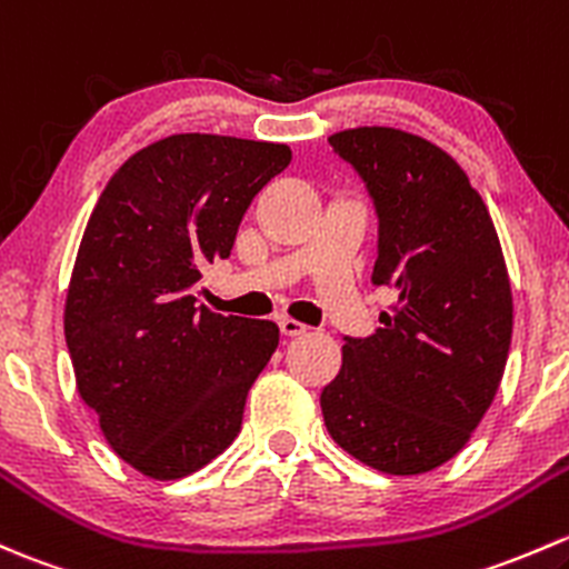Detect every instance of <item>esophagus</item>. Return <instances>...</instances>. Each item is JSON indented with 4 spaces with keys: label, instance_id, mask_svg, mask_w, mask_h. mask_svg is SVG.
Returning <instances> with one entry per match:
<instances>
[{
    "label": "esophagus",
    "instance_id": "1",
    "mask_svg": "<svg viewBox=\"0 0 569 569\" xmlns=\"http://www.w3.org/2000/svg\"><path fill=\"white\" fill-rule=\"evenodd\" d=\"M278 327H280V332L286 335V338H297V335L308 332V327H305L302 321H295V319H280Z\"/></svg>",
    "mask_w": 569,
    "mask_h": 569
}]
</instances>
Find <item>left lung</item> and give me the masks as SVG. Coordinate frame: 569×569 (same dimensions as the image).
<instances>
[{
	"instance_id": "8db88e82",
	"label": "left lung",
	"mask_w": 569,
	"mask_h": 569,
	"mask_svg": "<svg viewBox=\"0 0 569 569\" xmlns=\"http://www.w3.org/2000/svg\"><path fill=\"white\" fill-rule=\"evenodd\" d=\"M379 220L373 283L395 302L368 338L343 335L321 392L330 436L387 475L456 458L499 390L512 295L486 201L439 147L392 128L330 136Z\"/></svg>"
}]
</instances>
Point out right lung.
<instances>
[{"label": "right lung", "instance_id": "1", "mask_svg": "<svg viewBox=\"0 0 569 569\" xmlns=\"http://www.w3.org/2000/svg\"><path fill=\"white\" fill-rule=\"evenodd\" d=\"M289 160L286 143L169 136L122 163L89 218L64 340L106 441L152 480L193 475L237 439L278 349V325L209 313L196 283Z\"/></svg>", "mask_w": 569, "mask_h": 569}]
</instances>
